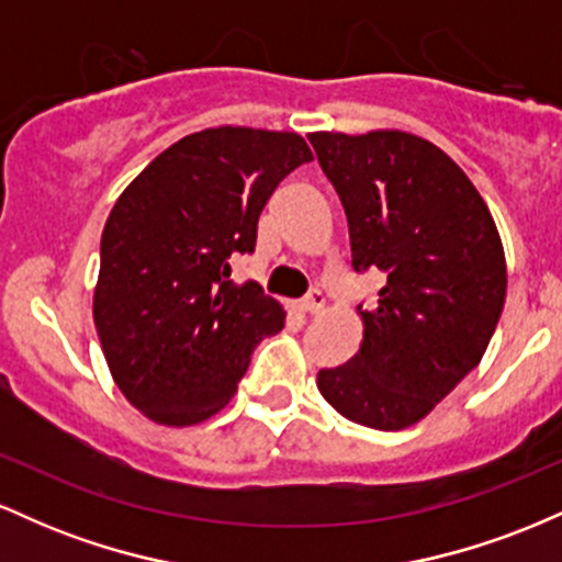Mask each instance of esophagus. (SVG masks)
<instances>
[{"label":"esophagus","mask_w":562,"mask_h":562,"mask_svg":"<svg viewBox=\"0 0 562 562\" xmlns=\"http://www.w3.org/2000/svg\"><path fill=\"white\" fill-rule=\"evenodd\" d=\"M301 312H306V314H319L322 308H325V295L319 293V290H312V293L306 295V299L301 301Z\"/></svg>","instance_id":"34e87169"}]
</instances>
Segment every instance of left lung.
Here are the masks:
<instances>
[{"label": "left lung", "instance_id": "left-lung-1", "mask_svg": "<svg viewBox=\"0 0 562 562\" xmlns=\"http://www.w3.org/2000/svg\"><path fill=\"white\" fill-rule=\"evenodd\" d=\"M346 209L351 263L385 274L357 308L362 346L317 372L325 402L375 430L420 423L481 362L507 295V261L486 200L434 142L398 128L314 132Z\"/></svg>", "mask_w": 562, "mask_h": 562}]
</instances>
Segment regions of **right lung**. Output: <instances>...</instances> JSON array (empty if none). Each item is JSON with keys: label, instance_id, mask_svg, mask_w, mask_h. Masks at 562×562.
<instances>
[{"label": "right lung", "instance_id": "1", "mask_svg": "<svg viewBox=\"0 0 562 562\" xmlns=\"http://www.w3.org/2000/svg\"><path fill=\"white\" fill-rule=\"evenodd\" d=\"M314 160L295 132L218 126L187 134L115 200L100 243L92 314L113 383L147 420L190 428L235 396L250 351L285 308L232 282L277 184Z\"/></svg>", "mask_w": 562, "mask_h": 562}]
</instances>
